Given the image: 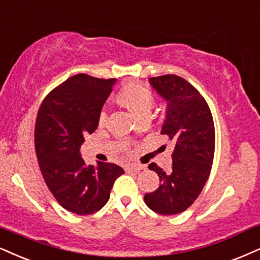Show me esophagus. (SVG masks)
<instances>
[{
  "label": "esophagus",
  "mask_w": 260,
  "mask_h": 260,
  "mask_svg": "<svg viewBox=\"0 0 260 260\" xmlns=\"http://www.w3.org/2000/svg\"><path fill=\"white\" fill-rule=\"evenodd\" d=\"M143 169H145V166L139 165V164L129 165V166H126V168H125V170H126V171H135V172L140 171V170H143Z\"/></svg>",
  "instance_id": "1"
}]
</instances>
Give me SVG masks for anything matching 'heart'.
I'll use <instances>...</instances> for the list:
<instances>
[{"label":"heart","mask_w":260,"mask_h":260,"mask_svg":"<svg viewBox=\"0 0 260 260\" xmlns=\"http://www.w3.org/2000/svg\"><path fill=\"white\" fill-rule=\"evenodd\" d=\"M118 100L130 112H133L137 118L149 115L153 106H154V96L152 91L137 83H130V84L125 85L118 94ZM106 119H107V113L105 110H102L99 114V124H105Z\"/></svg>","instance_id":"heart-1"}]
</instances>
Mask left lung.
Returning <instances> with one entry per match:
<instances>
[{"label":"left lung","instance_id":"8db88e82","mask_svg":"<svg viewBox=\"0 0 260 260\" xmlns=\"http://www.w3.org/2000/svg\"><path fill=\"white\" fill-rule=\"evenodd\" d=\"M149 82L168 101L161 134L171 141L174 152L170 172L149 164L160 185L145 195V203L154 212L170 216L190 207L206 184L214 155V124L203 95L182 77H152Z\"/></svg>","mask_w":260,"mask_h":260}]
</instances>
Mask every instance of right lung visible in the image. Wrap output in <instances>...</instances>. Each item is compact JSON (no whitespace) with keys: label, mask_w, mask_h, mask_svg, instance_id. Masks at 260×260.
Segmentation results:
<instances>
[{"label":"right lung","mask_w":260,"mask_h":260,"mask_svg":"<svg viewBox=\"0 0 260 260\" xmlns=\"http://www.w3.org/2000/svg\"><path fill=\"white\" fill-rule=\"evenodd\" d=\"M115 79L85 73L70 77L44 98L35 124V149L48 189L70 212L91 214L105 206L120 166L98 161L86 166L79 148L98 129L99 114Z\"/></svg>","instance_id":"add662e5"}]
</instances>
